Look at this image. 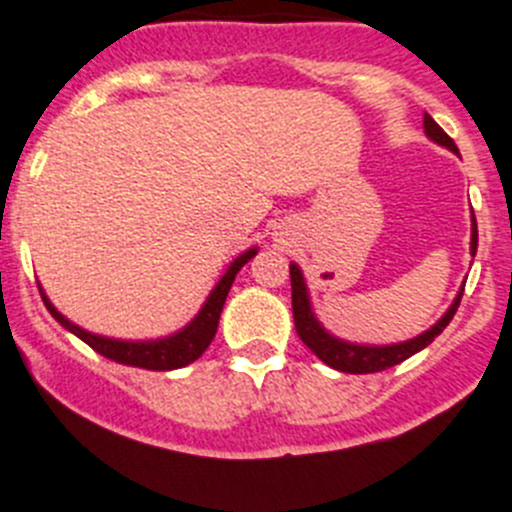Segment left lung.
I'll use <instances>...</instances> for the list:
<instances>
[{
	"instance_id": "1",
	"label": "left lung",
	"mask_w": 512,
	"mask_h": 512,
	"mask_svg": "<svg viewBox=\"0 0 512 512\" xmlns=\"http://www.w3.org/2000/svg\"><path fill=\"white\" fill-rule=\"evenodd\" d=\"M424 133L427 138H432L434 143L439 146L450 148L452 154H460L447 133L437 126L429 113H424ZM477 252V222H475V214H472V234H470V255L475 257ZM290 285H293V318H295V331H298L300 341L315 353V356L321 358L323 364H328L331 369L343 371V374H376V371H384L391 369V366L401 364V361H407L409 356L419 353L422 348H427L444 328L450 326L452 315L457 313L460 308V300H462V290L465 285L460 288L457 298L452 300V305L447 308V313L434 323L429 331L419 333V336L409 338V341H401V343H391V346H369V343H351V341H343V338L333 336L331 331L323 328V323L315 318L313 313V305H310V293H308V285H305L303 278V270H300L295 262H290Z\"/></svg>"
}]
</instances>
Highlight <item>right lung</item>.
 I'll return each mask as SVG.
<instances>
[{"label":"right lung","mask_w":512,"mask_h":512,"mask_svg":"<svg viewBox=\"0 0 512 512\" xmlns=\"http://www.w3.org/2000/svg\"><path fill=\"white\" fill-rule=\"evenodd\" d=\"M255 255H257V247H250V250L242 252L240 257H234V260L229 262L227 270H224L222 278H219V283L212 288V293L207 295V300H204V305L199 308V313L194 315V318H191L181 331L171 333V336H164V338H151V341H121V338H108V336H98V333L85 331V328L75 326L73 321H68V318H65V315L50 303V298H47L42 288H40V295L42 300H45L52 318H55L65 331L75 333L80 341L88 343V346L93 348V351H98L100 356L111 358V361H116V364H123V366H138V369H148V371H171V369H181V366H189L191 361H197V358L207 351L214 333H217L219 315H222L229 288H232L237 272H240Z\"/></svg>","instance_id":"right-lung-1"}]
</instances>
